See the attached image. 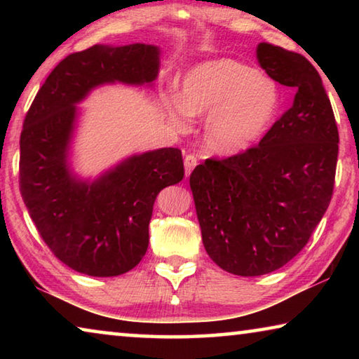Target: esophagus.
Returning a JSON list of instances; mask_svg holds the SVG:
<instances>
[{
    "instance_id": "34e87169",
    "label": "esophagus",
    "mask_w": 359,
    "mask_h": 359,
    "mask_svg": "<svg viewBox=\"0 0 359 359\" xmlns=\"http://www.w3.org/2000/svg\"><path fill=\"white\" fill-rule=\"evenodd\" d=\"M184 163H185V175L188 177V175L191 174L193 169L198 166V156H194V155H187V156H185V160H184Z\"/></svg>"
}]
</instances>
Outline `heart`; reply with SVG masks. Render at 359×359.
<instances>
[{"instance_id": "1", "label": "heart", "mask_w": 359, "mask_h": 359, "mask_svg": "<svg viewBox=\"0 0 359 359\" xmlns=\"http://www.w3.org/2000/svg\"><path fill=\"white\" fill-rule=\"evenodd\" d=\"M160 102L177 133L190 130L191 117L205 114L204 147L215 155H234L269 130L280 106V92L274 81L250 66L215 58L187 69L179 79V92L161 93Z\"/></svg>"}]
</instances>
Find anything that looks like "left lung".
Returning <instances> with one entry per match:
<instances>
[{"label": "left lung", "mask_w": 359, "mask_h": 359, "mask_svg": "<svg viewBox=\"0 0 359 359\" xmlns=\"http://www.w3.org/2000/svg\"><path fill=\"white\" fill-rule=\"evenodd\" d=\"M257 60L296 90L293 106L258 147L205 160L190 175L205 252L244 277L274 272L307 244L330 205L339 151L331 102L311 62L267 42L258 44Z\"/></svg>", "instance_id": "1"}]
</instances>
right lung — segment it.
Wrapping results in <instances>:
<instances>
[{
  "label": "right lung",
  "instance_id": "right-lung-1",
  "mask_svg": "<svg viewBox=\"0 0 359 359\" xmlns=\"http://www.w3.org/2000/svg\"><path fill=\"white\" fill-rule=\"evenodd\" d=\"M158 46H93L60 62L36 95L20 136V191L53 255L92 277L125 274L149 247L156 194L184 179L179 149L165 147L123 158L96 177L72 166L81 123L77 106L102 85L154 87Z\"/></svg>",
  "mask_w": 359,
  "mask_h": 359
}]
</instances>
